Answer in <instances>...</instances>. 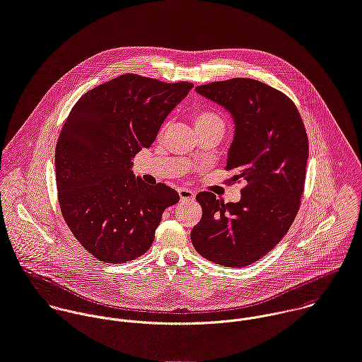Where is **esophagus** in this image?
<instances>
[{"mask_svg": "<svg viewBox=\"0 0 362 362\" xmlns=\"http://www.w3.org/2000/svg\"><path fill=\"white\" fill-rule=\"evenodd\" d=\"M179 192V196H180V200H192L194 199V192L192 189H187V187H179L177 189Z\"/></svg>", "mask_w": 362, "mask_h": 362, "instance_id": "esophagus-1", "label": "esophagus"}]
</instances>
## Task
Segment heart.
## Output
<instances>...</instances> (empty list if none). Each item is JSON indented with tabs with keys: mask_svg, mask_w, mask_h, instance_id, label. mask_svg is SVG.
I'll return each mask as SVG.
<instances>
[{
	"mask_svg": "<svg viewBox=\"0 0 362 362\" xmlns=\"http://www.w3.org/2000/svg\"><path fill=\"white\" fill-rule=\"evenodd\" d=\"M207 122H221V119L216 113H211V112H199V113H196L194 127L200 125V124H207Z\"/></svg>",
	"mask_w": 362,
	"mask_h": 362,
	"instance_id": "obj_1",
	"label": "heart"
}]
</instances>
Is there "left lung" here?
Here are the masks:
<instances>
[{
    "label": "left lung",
    "mask_w": 362,
    "mask_h": 362,
    "mask_svg": "<svg viewBox=\"0 0 362 362\" xmlns=\"http://www.w3.org/2000/svg\"><path fill=\"white\" fill-rule=\"evenodd\" d=\"M196 92L231 115L234 136L226 169L246 186L237 203L200 192L196 199L203 214L190 238L209 262L245 267L273 250L297 216L308 160L307 132L293 100L260 81L233 78L197 86Z\"/></svg>",
    "instance_id": "left-lung-1"
}]
</instances>
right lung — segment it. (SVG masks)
<instances>
[{
	"label": "right lung",
	"mask_w": 362,
	"mask_h": 362,
	"mask_svg": "<svg viewBox=\"0 0 362 362\" xmlns=\"http://www.w3.org/2000/svg\"><path fill=\"white\" fill-rule=\"evenodd\" d=\"M193 88L134 74L86 92L72 107L55 151L58 200L78 242L100 262L127 263L149 250L166 207L165 183L146 185L132 159L151 148L166 116Z\"/></svg>",
	"instance_id": "right-lung-1"
}]
</instances>
